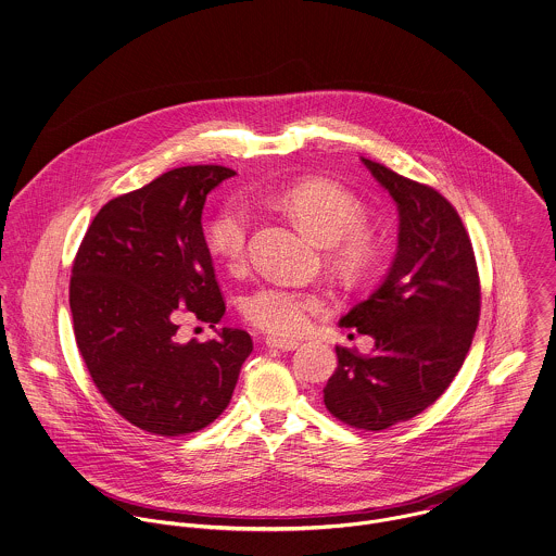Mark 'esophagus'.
Wrapping results in <instances>:
<instances>
[{"label":"esophagus","instance_id":"1","mask_svg":"<svg viewBox=\"0 0 556 556\" xmlns=\"http://www.w3.org/2000/svg\"><path fill=\"white\" fill-rule=\"evenodd\" d=\"M265 344H267V346H269V349H280V351H295V349H298V346H300V342H298V340H287V338H276V336H274V338H271V336H269V338H267V340H265Z\"/></svg>","mask_w":556,"mask_h":556}]
</instances>
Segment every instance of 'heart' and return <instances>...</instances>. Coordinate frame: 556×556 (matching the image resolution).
Instances as JSON below:
<instances>
[{
  "label": "heart",
  "instance_id": "obj_1",
  "mask_svg": "<svg viewBox=\"0 0 556 556\" xmlns=\"http://www.w3.org/2000/svg\"><path fill=\"white\" fill-rule=\"evenodd\" d=\"M278 203L311 236L331 245L349 269L364 271L375 263L377 243L364 227L366 207L346 188L327 179H308L287 188ZM248 231L250 214L241 203L223 205L207 225V248L229 271H238L245 263ZM329 306L331 300L325 293L267 282L243 298L241 313L263 331L293 338L304 333Z\"/></svg>",
  "mask_w": 556,
  "mask_h": 556
}]
</instances>
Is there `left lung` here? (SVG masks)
Instances as JSON below:
<instances>
[{
    "mask_svg": "<svg viewBox=\"0 0 556 556\" xmlns=\"http://www.w3.org/2000/svg\"><path fill=\"white\" fill-rule=\"evenodd\" d=\"M396 201V258L383 285L346 317L375 338L370 355L336 346L323 402L362 430H386L426 410L458 375L479 320V274L469 233L434 188L362 159Z\"/></svg>",
    "mask_w": 556,
    "mask_h": 556,
    "instance_id": "obj_1",
    "label": "left lung"
}]
</instances>
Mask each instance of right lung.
<instances>
[{"label": "right lung", "mask_w": 556, "mask_h": 556, "mask_svg": "<svg viewBox=\"0 0 556 556\" xmlns=\"http://www.w3.org/2000/svg\"><path fill=\"white\" fill-rule=\"evenodd\" d=\"M220 164L179 166L109 201L73 263L71 311L80 357L104 400L137 428L179 437L231 402L252 351L243 329L179 342V318L225 315L201 227L207 194L233 177Z\"/></svg>", "instance_id": "obj_1"}]
</instances>
